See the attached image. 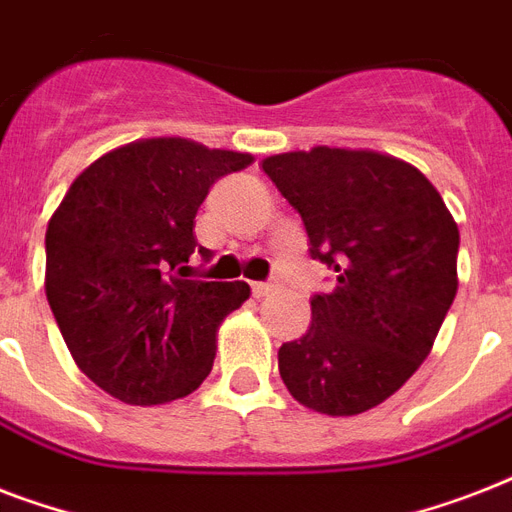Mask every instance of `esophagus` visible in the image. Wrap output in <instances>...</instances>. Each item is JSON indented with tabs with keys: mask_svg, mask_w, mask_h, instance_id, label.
I'll return each mask as SVG.
<instances>
[{
	"mask_svg": "<svg viewBox=\"0 0 512 512\" xmlns=\"http://www.w3.org/2000/svg\"><path fill=\"white\" fill-rule=\"evenodd\" d=\"M276 289H279V281H255V284H252L255 297H268L271 292H276Z\"/></svg>",
	"mask_w": 512,
	"mask_h": 512,
	"instance_id": "obj_1",
	"label": "esophagus"
}]
</instances>
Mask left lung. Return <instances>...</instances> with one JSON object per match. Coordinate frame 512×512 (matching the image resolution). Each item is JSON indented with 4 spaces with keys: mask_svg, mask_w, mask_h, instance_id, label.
Returning a JSON list of instances; mask_svg holds the SVG:
<instances>
[{
    "mask_svg": "<svg viewBox=\"0 0 512 512\" xmlns=\"http://www.w3.org/2000/svg\"><path fill=\"white\" fill-rule=\"evenodd\" d=\"M303 217L313 260L337 273L311 297V327L279 348L289 393L350 417L382 404L428 358L457 295L460 231L417 167L377 151L316 146L263 159Z\"/></svg>",
    "mask_w": 512,
    "mask_h": 512,
    "instance_id": "8db88e82",
    "label": "left lung"
}]
</instances>
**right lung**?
Returning a JSON list of instances; mask_svg holds the SVG:
<instances>
[{
	"instance_id": "add662e5",
	"label": "right lung",
	"mask_w": 512,
	"mask_h": 512,
	"mask_svg": "<svg viewBox=\"0 0 512 512\" xmlns=\"http://www.w3.org/2000/svg\"><path fill=\"white\" fill-rule=\"evenodd\" d=\"M255 162L185 138L135 140L76 177L50 217L44 289L76 366L124 404L183 398L212 372L247 281L185 279L209 188Z\"/></svg>"
}]
</instances>
